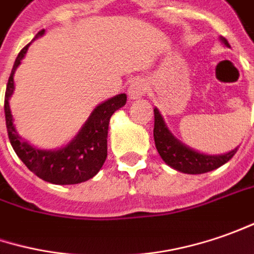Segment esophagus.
I'll return each mask as SVG.
<instances>
[{
    "label": "esophagus",
    "mask_w": 254,
    "mask_h": 254,
    "mask_svg": "<svg viewBox=\"0 0 254 254\" xmlns=\"http://www.w3.org/2000/svg\"><path fill=\"white\" fill-rule=\"evenodd\" d=\"M146 92H147V84L144 83V80H140V78L133 80L129 85V88H127V95H129L130 100L142 98Z\"/></svg>",
    "instance_id": "34e87169"
}]
</instances>
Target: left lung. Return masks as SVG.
<instances>
[{
	"instance_id": "1",
	"label": "left lung",
	"mask_w": 254,
	"mask_h": 254,
	"mask_svg": "<svg viewBox=\"0 0 254 254\" xmlns=\"http://www.w3.org/2000/svg\"><path fill=\"white\" fill-rule=\"evenodd\" d=\"M221 40L225 46L231 48L225 38H221ZM153 136L156 149L164 163L169 164L174 170L186 173V174H202V173L215 170L225 163L229 162L238 152V147H236L228 153L212 156V154L199 153L190 149L171 135L162 114L157 108H154Z\"/></svg>"
}]
</instances>
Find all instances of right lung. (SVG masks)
<instances>
[{"mask_svg": "<svg viewBox=\"0 0 254 254\" xmlns=\"http://www.w3.org/2000/svg\"><path fill=\"white\" fill-rule=\"evenodd\" d=\"M43 33L45 29H42L36 35V38L42 36ZM29 45H26L19 52L6 84L4 111L9 142L12 144L16 156L39 179L60 186L84 183L92 179L100 171L107 159V137L110 119L115 111L127 104V94H118L95 107L80 132L66 146L56 150H42L33 147L21 139V136L15 130L12 114L9 108V98L13 92V74L16 67L21 64V60L26 55Z\"/></svg>", "mask_w": 254, "mask_h": 254, "instance_id": "obj_1", "label": "right lung"}]
</instances>
